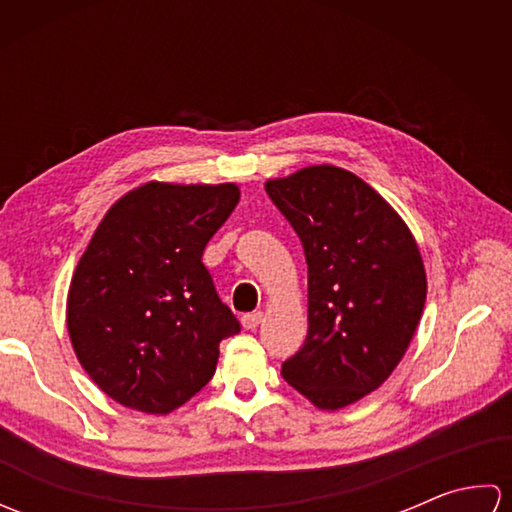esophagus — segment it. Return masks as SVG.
I'll list each match as a JSON object with an SVG mask.
<instances>
[{"label": "esophagus", "mask_w": 512, "mask_h": 512, "mask_svg": "<svg viewBox=\"0 0 512 512\" xmlns=\"http://www.w3.org/2000/svg\"><path fill=\"white\" fill-rule=\"evenodd\" d=\"M262 319H264V312H259V310H255V312H246V314H242V325L246 330H255L259 323H262Z\"/></svg>", "instance_id": "34e87169"}]
</instances>
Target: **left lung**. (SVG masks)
<instances>
[{
  "label": "left lung",
  "instance_id": "1",
  "mask_svg": "<svg viewBox=\"0 0 512 512\" xmlns=\"http://www.w3.org/2000/svg\"><path fill=\"white\" fill-rule=\"evenodd\" d=\"M266 193L301 239L308 336L281 376L321 409L383 385L405 356L427 299L416 239L354 173L319 165L268 180Z\"/></svg>",
  "mask_w": 512,
  "mask_h": 512
}]
</instances>
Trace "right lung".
Listing matches in <instances>:
<instances>
[{
    "instance_id": "right-lung-1",
    "label": "right lung",
    "mask_w": 512,
    "mask_h": 512,
    "mask_svg": "<svg viewBox=\"0 0 512 512\" xmlns=\"http://www.w3.org/2000/svg\"><path fill=\"white\" fill-rule=\"evenodd\" d=\"M239 202L235 184L149 182L118 200L74 270L68 332L107 396L169 413L209 383L242 325L202 264Z\"/></svg>"
}]
</instances>
